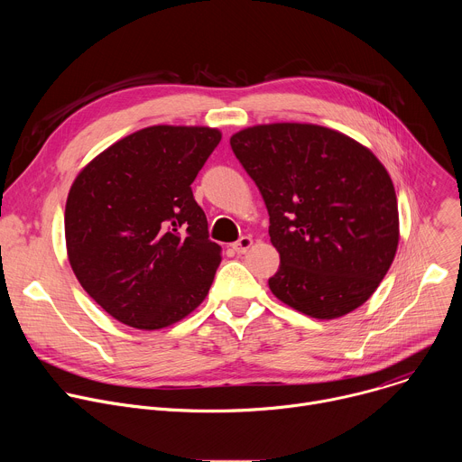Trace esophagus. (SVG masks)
Wrapping results in <instances>:
<instances>
[{"label": "esophagus", "mask_w": 462, "mask_h": 462, "mask_svg": "<svg viewBox=\"0 0 462 462\" xmlns=\"http://www.w3.org/2000/svg\"><path fill=\"white\" fill-rule=\"evenodd\" d=\"M252 245H254V239L248 237V236H243V237H239V241H236V243L232 245V248H234L237 254H246Z\"/></svg>", "instance_id": "1"}]
</instances>
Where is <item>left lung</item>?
I'll list each match as a JSON object with an SVG mask.
<instances>
[{
  "instance_id": "obj_1",
  "label": "left lung",
  "mask_w": 462,
  "mask_h": 462,
  "mask_svg": "<svg viewBox=\"0 0 462 462\" xmlns=\"http://www.w3.org/2000/svg\"><path fill=\"white\" fill-rule=\"evenodd\" d=\"M230 146L271 216L280 269L273 294L316 319L364 305L399 248V205L376 155L337 129L274 122L245 127Z\"/></svg>"
}]
</instances>
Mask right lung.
I'll use <instances>...</instances> for the list:
<instances>
[{"label":"right lung","mask_w":462,"mask_h":462,"mask_svg":"<svg viewBox=\"0 0 462 462\" xmlns=\"http://www.w3.org/2000/svg\"><path fill=\"white\" fill-rule=\"evenodd\" d=\"M221 141L159 124L88 162L65 203V246L84 291L124 325L157 331L199 307L221 263L191 182Z\"/></svg>","instance_id":"1"}]
</instances>
